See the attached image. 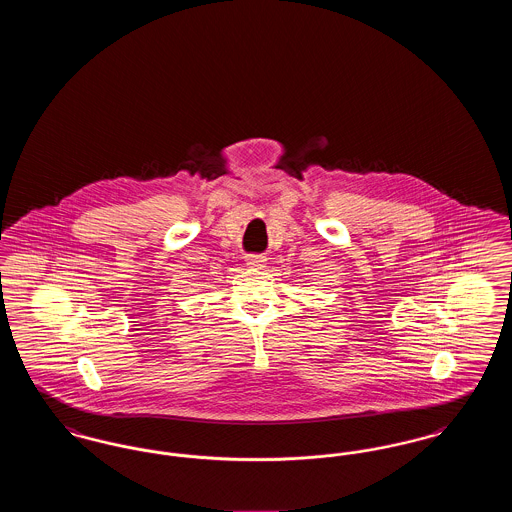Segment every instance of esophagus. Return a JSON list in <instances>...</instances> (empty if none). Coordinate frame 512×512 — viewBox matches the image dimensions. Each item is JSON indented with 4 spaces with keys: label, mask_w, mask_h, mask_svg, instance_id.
<instances>
[{
    "label": "esophagus",
    "mask_w": 512,
    "mask_h": 512,
    "mask_svg": "<svg viewBox=\"0 0 512 512\" xmlns=\"http://www.w3.org/2000/svg\"><path fill=\"white\" fill-rule=\"evenodd\" d=\"M245 263L249 267H263L267 263V257L265 255H247L245 257Z\"/></svg>",
    "instance_id": "esophagus-1"
}]
</instances>
